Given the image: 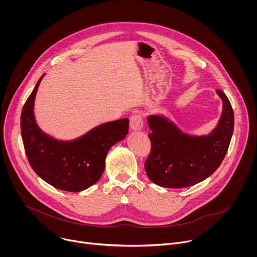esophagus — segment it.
I'll return each mask as SVG.
<instances>
[{"label":"esophagus","instance_id":"esophagus-1","mask_svg":"<svg viewBox=\"0 0 257 257\" xmlns=\"http://www.w3.org/2000/svg\"><path fill=\"white\" fill-rule=\"evenodd\" d=\"M143 127V119L140 114H135L130 118V128L132 130L138 131Z\"/></svg>","mask_w":257,"mask_h":257}]
</instances>
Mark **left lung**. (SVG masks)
<instances>
[{
    "label": "left lung",
    "instance_id": "1",
    "mask_svg": "<svg viewBox=\"0 0 257 257\" xmlns=\"http://www.w3.org/2000/svg\"><path fill=\"white\" fill-rule=\"evenodd\" d=\"M215 91L223 100V112L208 135H189L165 116H149L152 150L144 168L155 184L166 188L193 186L222 164L233 135L234 112L227 95Z\"/></svg>",
    "mask_w": 257,
    "mask_h": 257
}]
</instances>
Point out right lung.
Wrapping results in <instances>:
<instances>
[{"label": "right lung", "mask_w": 257, "mask_h": 257, "mask_svg": "<svg viewBox=\"0 0 257 257\" xmlns=\"http://www.w3.org/2000/svg\"><path fill=\"white\" fill-rule=\"evenodd\" d=\"M40 78L23 105L20 126L28 162L44 181L57 189L79 192L92 186L104 171L105 157L129 128L124 118L100 124L74 140H57L36 124L33 106Z\"/></svg>", "instance_id": "right-lung-1"}]
</instances>
